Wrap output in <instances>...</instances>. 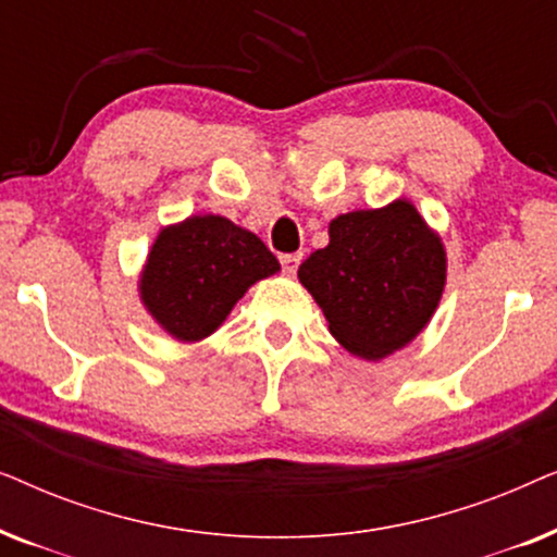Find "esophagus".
<instances>
[{
    "mask_svg": "<svg viewBox=\"0 0 557 557\" xmlns=\"http://www.w3.org/2000/svg\"><path fill=\"white\" fill-rule=\"evenodd\" d=\"M301 263V253H284L281 256V269H284V273H288V276H294L296 269H299Z\"/></svg>",
    "mask_w": 557,
    "mask_h": 557,
    "instance_id": "obj_1",
    "label": "esophagus"
}]
</instances>
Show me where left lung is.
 I'll return each mask as SVG.
<instances>
[{
    "instance_id": "obj_1",
    "label": "left lung",
    "mask_w": 557,
    "mask_h": 557,
    "mask_svg": "<svg viewBox=\"0 0 557 557\" xmlns=\"http://www.w3.org/2000/svg\"><path fill=\"white\" fill-rule=\"evenodd\" d=\"M332 337L362 360H383L431 322L446 284L438 233L408 200L330 223V246L299 265Z\"/></svg>"
}]
</instances>
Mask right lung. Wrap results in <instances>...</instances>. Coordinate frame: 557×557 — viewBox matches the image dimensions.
I'll use <instances>...</instances> for the list:
<instances>
[{
    "instance_id": "right-lung-1",
    "label": "right lung",
    "mask_w": 557,
    "mask_h": 557,
    "mask_svg": "<svg viewBox=\"0 0 557 557\" xmlns=\"http://www.w3.org/2000/svg\"><path fill=\"white\" fill-rule=\"evenodd\" d=\"M276 256L227 218L193 215L162 227L139 278L144 307L180 342L210 337L256 281L278 273Z\"/></svg>"
}]
</instances>
